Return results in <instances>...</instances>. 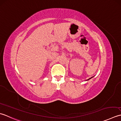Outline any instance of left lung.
Returning <instances> with one entry per match:
<instances>
[{
	"mask_svg": "<svg viewBox=\"0 0 121 121\" xmlns=\"http://www.w3.org/2000/svg\"><path fill=\"white\" fill-rule=\"evenodd\" d=\"M91 78H89V79H91ZM89 79H88V80H89Z\"/></svg>",
	"mask_w": 121,
	"mask_h": 121,
	"instance_id": "1",
	"label": "left lung"
}]
</instances>
